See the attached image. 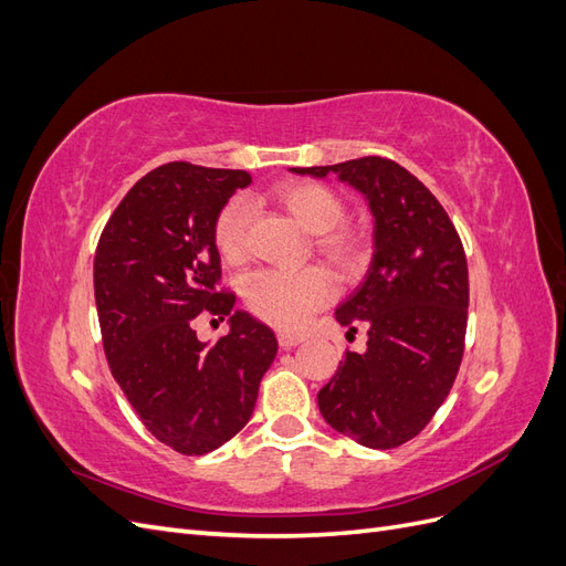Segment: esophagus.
I'll return each instance as SVG.
<instances>
[{"label":"esophagus","instance_id":"esophagus-1","mask_svg":"<svg viewBox=\"0 0 566 566\" xmlns=\"http://www.w3.org/2000/svg\"><path fill=\"white\" fill-rule=\"evenodd\" d=\"M300 342H304V337L302 335H293V333H279V345H281V349H293V347H297Z\"/></svg>","mask_w":566,"mask_h":566}]
</instances>
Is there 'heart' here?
Returning a JSON list of instances; mask_svg holds the SVG:
<instances>
[{"label":"heart","instance_id":"obj_1","mask_svg":"<svg viewBox=\"0 0 566 566\" xmlns=\"http://www.w3.org/2000/svg\"><path fill=\"white\" fill-rule=\"evenodd\" d=\"M266 198L293 217L304 231L314 233V248L325 262L345 273L361 264L364 243L356 231L342 224L347 210L333 188L318 181H285L273 186ZM248 235V202L243 198H231L219 210L212 227L221 260L229 264L245 262ZM243 297L256 318L279 331H297L306 318L331 302L333 281L316 266L300 271L266 269L252 273L245 281Z\"/></svg>","mask_w":566,"mask_h":566}]
</instances>
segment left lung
I'll return each instance as SVG.
<instances>
[{
    "label": "left lung",
    "instance_id": "1",
    "mask_svg": "<svg viewBox=\"0 0 566 566\" xmlns=\"http://www.w3.org/2000/svg\"><path fill=\"white\" fill-rule=\"evenodd\" d=\"M293 172H335L368 200L373 262L335 312L352 333L368 331L366 352H345L318 408L361 447L397 449L424 430L455 382L470 302L465 250L441 202L399 163L368 156Z\"/></svg>",
    "mask_w": 566,
    "mask_h": 566
}]
</instances>
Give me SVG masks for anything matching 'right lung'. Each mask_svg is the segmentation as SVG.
<instances>
[{
	"instance_id": "right-lung-1",
	"label": "right lung",
	"mask_w": 566,
	"mask_h": 566,
	"mask_svg": "<svg viewBox=\"0 0 566 566\" xmlns=\"http://www.w3.org/2000/svg\"><path fill=\"white\" fill-rule=\"evenodd\" d=\"M252 177L243 169L167 163L119 200L94 254V297L115 382L146 430L184 455L219 449L248 424L276 335L219 290V210ZM198 315H231L208 348Z\"/></svg>"
}]
</instances>
